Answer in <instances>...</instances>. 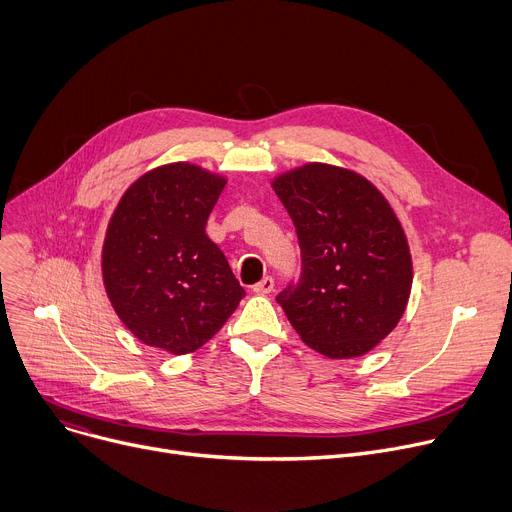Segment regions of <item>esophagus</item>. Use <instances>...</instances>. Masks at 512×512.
I'll return each instance as SVG.
<instances>
[{"label": "esophagus", "instance_id": "esophagus-1", "mask_svg": "<svg viewBox=\"0 0 512 512\" xmlns=\"http://www.w3.org/2000/svg\"><path fill=\"white\" fill-rule=\"evenodd\" d=\"M274 286H276V284H274V278L267 276V278H263L259 284L253 286V292H255V294H269L271 290H274Z\"/></svg>", "mask_w": 512, "mask_h": 512}]
</instances>
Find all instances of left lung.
Returning <instances> with one entry per match:
<instances>
[{
    "mask_svg": "<svg viewBox=\"0 0 512 512\" xmlns=\"http://www.w3.org/2000/svg\"><path fill=\"white\" fill-rule=\"evenodd\" d=\"M300 245V280L278 302L302 342L327 358L370 352L399 323L412 255L385 195L354 170L309 162L271 183Z\"/></svg>",
    "mask_w": 512,
    "mask_h": 512,
    "instance_id": "1",
    "label": "left lung"
}]
</instances>
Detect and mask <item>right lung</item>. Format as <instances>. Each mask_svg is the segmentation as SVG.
<instances>
[{
    "label": "right lung",
    "instance_id": "right-lung-1",
    "mask_svg": "<svg viewBox=\"0 0 512 512\" xmlns=\"http://www.w3.org/2000/svg\"><path fill=\"white\" fill-rule=\"evenodd\" d=\"M226 185L197 164L158 166L117 203L102 245V282L123 325L146 346L189 354L245 296L206 234Z\"/></svg>",
    "mask_w": 512,
    "mask_h": 512
}]
</instances>
